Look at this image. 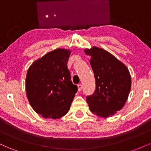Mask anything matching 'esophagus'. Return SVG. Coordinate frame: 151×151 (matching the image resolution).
<instances>
[{
	"instance_id": "esophagus-1",
	"label": "esophagus",
	"mask_w": 151,
	"mask_h": 151,
	"mask_svg": "<svg viewBox=\"0 0 151 151\" xmlns=\"http://www.w3.org/2000/svg\"><path fill=\"white\" fill-rule=\"evenodd\" d=\"M77 86H78V91H81V89H82V85H81V84H79L77 85Z\"/></svg>"
}]
</instances>
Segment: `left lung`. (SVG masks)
<instances>
[{
  "mask_svg": "<svg viewBox=\"0 0 151 151\" xmlns=\"http://www.w3.org/2000/svg\"><path fill=\"white\" fill-rule=\"evenodd\" d=\"M91 57L90 65L94 74L96 89L86 96L89 109L98 116H113L124 107L131 86L129 71L114 55L97 47L84 50Z\"/></svg>",
  "mask_w": 151,
  "mask_h": 151,
  "instance_id": "8db88e82",
  "label": "left lung"
}]
</instances>
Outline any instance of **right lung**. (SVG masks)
<instances>
[{
  "label": "right lung",
  "mask_w": 151,
  "mask_h": 151,
  "mask_svg": "<svg viewBox=\"0 0 151 151\" xmlns=\"http://www.w3.org/2000/svg\"><path fill=\"white\" fill-rule=\"evenodd\" d=\"M70 54V50L58 48L35 61L27 70V99L35 111L45 119L65 116L77 91L67 68Z\"/></svg>",
  "instance_id": "add662e5"
}]
</instances>
